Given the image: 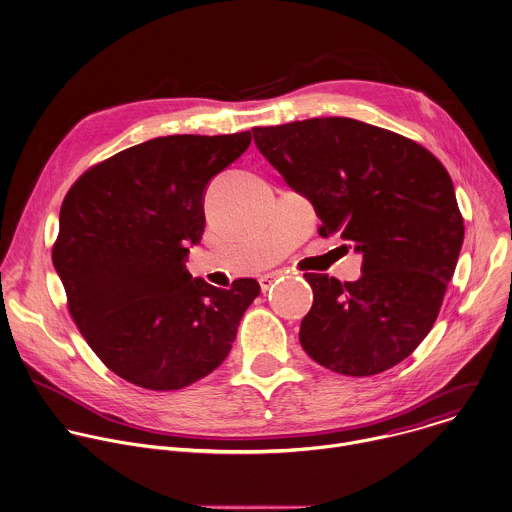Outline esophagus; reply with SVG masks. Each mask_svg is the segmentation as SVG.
Returning <instances> with one entry per match:
<instances>
[{
	"mask_svg": "<svg viewBox=\"0 0 512 512\" xmlns=\"http://www.w3.org/2000/svg\"><path fill=\"white\" fill-rule=\"evenodd\" d=\"M283 273L281 271H273V273H267V275H261L259 277V285H261V291L265 293V291H269L271 287H273V283L281 277Z\"/></svg>",
	"mask_w": 512,
	"mask_h": 512,
	"instance_id": "34e87169",
	"label": "esophagus"
}]
</instances>
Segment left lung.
<instances>
[{
  "mask_svg": "<svg viewBox=\"0 0 512 512\" xmlns=\"http://www.w3.org/2000/svg\"><path fill=\"white\" fill-rule=\"evenodd\" d=\"M253 139L311 201L319 233L339 235L363 255L353 283L305 275L313 307L301 321L303 349L351 377L395 367L437 321L463 247L447 169L419 143L351 117L255 127Z\"/></svg>",
  "mask_w": 512,
  "mask_h": 512,
  "instance_id": "8db88e82",
  "label": "left lung"
}]
</instances>
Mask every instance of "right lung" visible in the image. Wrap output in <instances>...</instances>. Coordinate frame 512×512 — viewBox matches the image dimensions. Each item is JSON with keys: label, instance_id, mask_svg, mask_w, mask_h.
I'll use <instances>...</instances> for the list:
<instances>
[{"label": "right lung", "instance_id": "add662e5", "mask_svg": "<svg viewBox=\"0 0 512 512\" xmlns=\"http://www.w3.org/2000/svg\"><path fill=\"white\" fill-rule=\"evenodd\" d=\"M249 143V131L155 137L91 167L65 195L53 267L81 335L121 379L175 391L229 355L261 287L217 289L185 261L205 229L209 181Z\"/></svg>", "mask_w": 512, "mask_h": 512}]
</instances>
